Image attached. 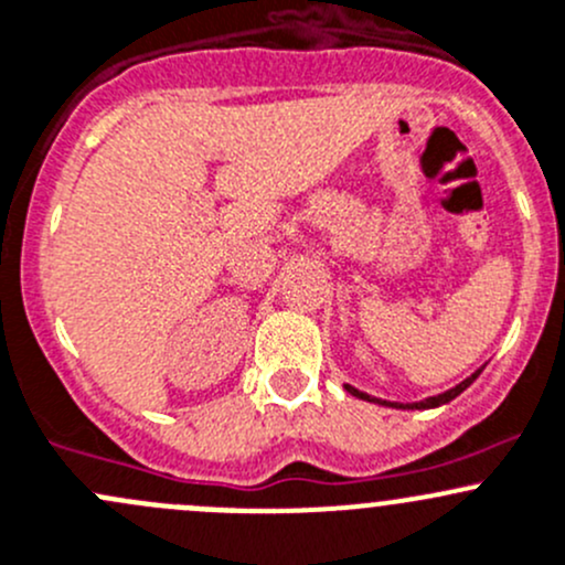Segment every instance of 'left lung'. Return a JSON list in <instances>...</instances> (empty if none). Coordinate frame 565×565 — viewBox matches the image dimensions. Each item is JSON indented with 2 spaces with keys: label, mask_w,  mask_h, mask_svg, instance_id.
<instances>
[{
  "label": "left lung",
  "mask_w": 565,
  "mask_h": 565,
  "mask_svg": "<svg viewBox=\"0 0 565 565\" xmlns=\"http://www.w3.org/2000/svg\"><path fill=\"white\" fill-rule=\"evenodd\" d=\"M479 372L481 370H476L473 375L470 377H465L462 383H457L455 388H449V392H444V394H435V397H427V399H422V403H388V399H377V397H372V394H367V392H359L356 386H351V383H345V392L348 394H353V397H359V399H367V403H375V405H386V408H399V411H429V408H440V405H446V403H451V399L455 397H459V394L465 392V388L470 386V383L476 381V377H479Z\"/></svg>",
  "instance_id": "obj_1"
}]
</instances>
